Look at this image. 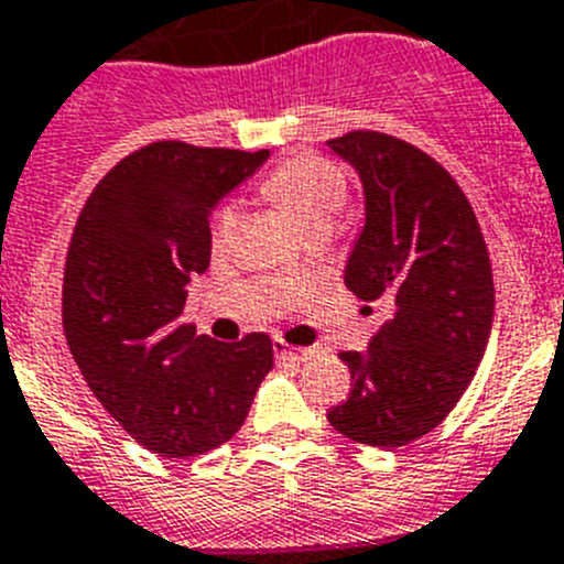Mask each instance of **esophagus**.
<instances>
[{
  "label": "esophagus",
  "instance_id": "34e87169",
  "mask_svg": "<svg viewBox=\"0 0 564 564\" xmlns=\"http://www.w3.org/2000/svg\"><path fill=\"white\" fill-rule=\"evenodd\" d=\"M272 350H275L278 359H289V361H306L308 356H312V350H303V347H289L283 339H275Z\"/></svg>",
  "mask_w": 564,
  "mask_h": 564
}]
</instances>
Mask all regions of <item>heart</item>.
<instances>
[{
	"instance_id": "heart-1",
	"label": "heart",
	"mask_w": 564,
	"mask_h": 564,
	"mask_svg": "<svg viewBox=\"0 0 564 564\" xmlns=\"http://www.w3.org/2000/svg\"><path fill=\"white\" fill-rule=\"evenodd\" d=\"M264 194L281 205L297 228L308 236H328L347 203V177L325 158L303 155L281 163L264 181ZM239 228V205L223 203L210 219V247L225 250ZM294 270H289L292 275Z\"/></svg>"
}]
</instances>
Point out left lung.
<instances>
[{
    "label": "left lung",
    "instance_id": "1",
    "mask_svg": "<svg viewBox=\"0 0 564 564\" xmlns=\"http://www.w3.org/2000/svg\"><path fill=\"white\" fill-rule=\"evenodd\" d=\"M328 147L365 188L345 286L389 312L365 354H339L354 389L328 423L361 445L401 448L448 417L481 365L496 312L489 252L462 188L423 150L376 130Z\"/></svg>",
    "mask_w": 564,
    "mask_h": 564
}]
</instances>
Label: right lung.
I'll return each mask as SVG.
<instances>
[{
	"label": "right lung",
	"mask_w": 564,
	"mask_h": 564,
	"mask_svg": "<svg viewBox=\"0 0 564 564\" xmlns=\"http://www.w3.org/2000/svg\"><path fill=\"white\" fill-rule=\"evenodd\" d=\"M270 150L155 141L97 183L72 234L63 330L105 412L170 459L228 442L272 370V341L236 345L181 323L192 278L210 264L214 205Z\"/></svg>",
	"instance_id": "obj_1"
}]
</instances>
